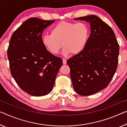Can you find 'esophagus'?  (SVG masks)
Segmentation results:
<instances>
[{"label": "esophagus", "mask_w": 127, "mask_h": 127, "mask_svg": "<svg viewBox=\"0 0 127 127\" xmlns=\"http://www.w3.org/2000/svg\"><path fill=\"white\" fill-rule=\"evenodd\" d=\"M62 61H63L64 65H65V64H66V62H67V61H66V59H63V60H62Z\"/></svg>", "instance_id": "34e87169"}]
</instances>
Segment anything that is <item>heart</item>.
Instances as JSON below:
<instances>
[{
	"instance_id": "1",
	"label": "heart",
	"mask_w": 127,
	"mask_h": 127,
	"mask_svg": "<svg viewBox=\"0 0 127 127\" xmlns=\"http://www.w3.org/2000/svg\"><path fill=\"white\" fill-rule=\"evenodd\" d=\"M51 34L42 37V43L53 54L59 53L63 46V53L78 54L83 51L88 41L90 30L83 22L61 21L53 27Z\"/></svg>"
}]
</instances>
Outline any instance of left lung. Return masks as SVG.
I'll return each mask as SVG.
<instances>
[{"label": "left lung", "mask_w": 127, "mask_h": 127, "mask_svg": "<svg viewBox=\"0 0 127 127\" xmlns=\"http://www.w3.org/2000/svg\"><path fill=\"white\" fill-rule=\"evenodd\" d=\"M75 19L90 22L91 34L83 51L67 64L75 92L88 96L106 88L112 80L118 67L119 45L112 28L99 17Z\"/></svg>", "instance_id": "1"}]
</instances>
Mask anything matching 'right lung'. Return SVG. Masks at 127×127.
<instances>
[{"instance_id": "1", "label": "right lung", "mask_w": 127, "mask_h": 127, "mask_svg": "<svg viewBox=\"0 0 127 127\" xmlns=\"http://www.w3.org/2000/svg\"><path fill=\"white\" fill-rule=\"evenodd\" d=\"M55 20L31 17L12 35L7 56L11 75L21 90L35 96L51 92L56 76L62 65L42 43L44 29Z\"/></svg>"}]
</instances>
